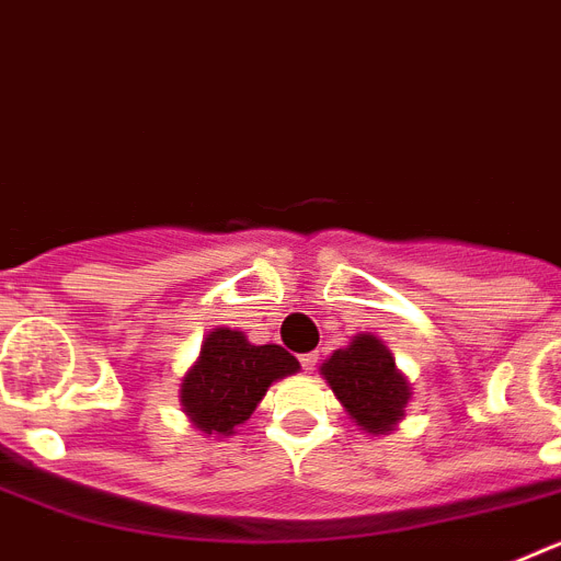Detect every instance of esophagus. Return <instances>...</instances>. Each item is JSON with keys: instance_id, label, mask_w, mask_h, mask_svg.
<instances>
[{"instance_id": "1", "label": "esophagus", "mask_w": 561, "mask_h": 561, "mask_svg": "<svg viewBox=\"0 0 561 561\" xmlns=\"http://www.w3.org/2000/svg\"><path fill=\"white\" fill-rule=\"evenodd\" d=\"M317 359H320V354H317V351H311V354H304L300 356V365H304V370H314L317 368Z\"/></svg>"}]
</instances>
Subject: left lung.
Returning <instances> with one entry per match:
<instances>
[{"instance_id":"8db88e82","label":"left lung","mask_w":561,"mask_h":561,"mask_svg":"<svg viewBox=\"0 0 561 561\" xmlns=\"http://www.w3.org/2000/svg\"><path fill=\"white\" fill-rule=\"evenodd\" d=\"M320 374L365 433L388 435L404 421L413 388L379 336L356 334L320 365Z\"/></svg>"}]
</instances>
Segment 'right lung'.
Returning a JSON list of instances; mask_svg holds the SVG:
<instances>
[{
  "instance_id": "obj_1",
  "label": "right lung",
  "mask_w": 561,
  "mask_h": 561,
  "mask_svg": "<svg viewBox=\"0 0 561 561\" xmlns=\"http://www.w3.org/2000/svg\"><path fill=\"white\" fill-rule=\"evenodd\" d=\"M297 370L300 362L280 345H252L244 331L219 325L182 376V413L207 438H227L255 413L272 381Z\"/></svg>"
}]
</instances>
